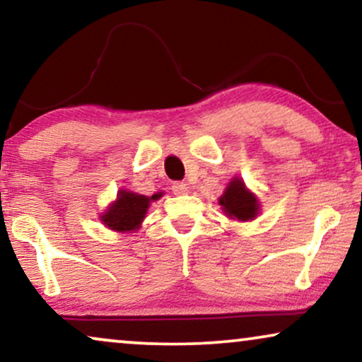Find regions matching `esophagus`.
Here are the masks:
<instances>
[{"label":"esophagus","mask_w":362,"mask_h":362,"mask_svg":"<svg viewBox=\"0 0 362 362\" xmlns=\"http://www.w3.org/2000/svg\"><path fill=\"white\" fill-rule=\"evenodd\" d=\"M172 192L175 195H185L187 192H189V187H187L185 182H173Z\"/></svg>","instance_id":"34e87169"}]
</instances>
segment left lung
<instances>
[{
    "label": "left lung",
    "instance_id": "8db88e82",
    "mask_svg": "<svg viewBox=\"0 0 362 362\" xmlns=\"http://www.w3.org/2000/svg\"><path fill=\"white\" fill-rule=\"evenodd\" d=\"M220 205L223 206L225 214L230 218L242 221L253 220L259 210L257 197L245 189L243 180H240V178H233L230 182L228 189L220 197Z\"/></svg>",
    "mask_w": 362,
    "mask_h": 362
}]
</instances>
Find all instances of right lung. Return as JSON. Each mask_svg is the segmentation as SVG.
<instances>
[{"mask_svg": "<svg viewBox=\"0 0 362 362\" xmlns=\"http://www.w3.org/2000/svg\"><path fill=\"white\" fill-rule=\"evenodd\" d=\"M153 199H156V195L148 199L146 195H137L132 194V192L120 190L115 204L103 215V221L110 230H136L141 225L144 216H146L151 200Z\"/></svg>", "mask_w": 362, "mask_h": 362, "instance_id": "right-lung-1", "label": "right lung"}]
</instances>
